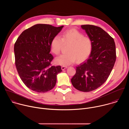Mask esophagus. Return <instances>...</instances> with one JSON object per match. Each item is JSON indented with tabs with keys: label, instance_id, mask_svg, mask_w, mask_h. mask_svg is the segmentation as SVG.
Segmentation results:
<instances>
[{
	"label": "esophagus",
	"instance_id": "esophagus-1",
	"mask_svg": "<svg viewBox=\"0 0 129 129\" xmlns=\"http://www.w3.org/2000/svg\"><path fill=\"white\" fill-rule=\"evenodd\" d=\"M67 68V66H62L61 67V69H62V70H65V69H66Z\"/></svg>",
	"mask_w": 129,
	"mask_h": 129
}]
</instances>
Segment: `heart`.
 <instances>
[{"label":"heart","mask_w":129,"mask_h":129,"mask_svg":"<svg viewBox=\"0 0 129 129\" xmlns=\"http://www.w3.org/2000/svg\"><path fill=\"white\" fill-rule=\"evenodd\" d=\"M63 43L69 44L67 53L57 57L54 60L57 64L63 66L72 64L76 60L78 63L84 61L90 56L92 48L91 39L75 28L65 31L61 38L59 36L54 37L50 42L51 52L55 54H59Z\"/></svg>","instance_id":"1"}]
</instances>
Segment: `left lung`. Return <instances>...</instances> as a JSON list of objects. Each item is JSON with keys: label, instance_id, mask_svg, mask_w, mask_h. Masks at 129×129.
<instances>
[{"label": "left lung", "instance_id": "1", "mask_svg": "<svg viewBox=\"0 0 129 129\" xmlns=\"http://www.w3.org/2000/svg\"><path fill=\"white\" fill-rule=\"evenodd\" d=\"M92 42L89 58L76 67L71 82L83 92L94 90L107 80L116 60L114 39L102 28L92 25H81Z\"/></svg>", "mask_w": 129, "mask_h": 129}]
</instances>
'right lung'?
I'll use <instances>...</instances> for the list:
<instances>
[{
  "mask_svg": "<svg viewBox=\"0 0 129 129\" xmlns=\"http://www.w3.org/2000/svg\"><path fill=\"white\" fill-rule=\"evenodd\" d=\"M64 26L37 24L24 30L14 45L15 65L25 86L36 92L44 93L56 85L61 66H51L50 42Z\"/></svg>",
  "mask_w": 129,
  "mask_h": 129,
  "instance_id": "add662e5",
  "label": "right lung"
}]
</instances>
